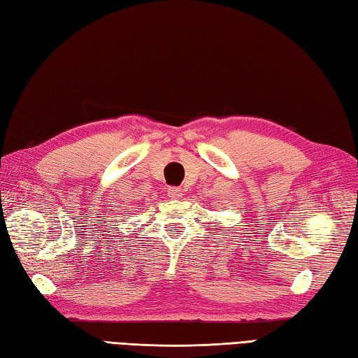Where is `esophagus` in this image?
Here are the masks:
<instances>
[{
	"label": "esophagus",
	"mask_w": 358,
	"mask_h": 358,
	"mask_svg": "<svg viewBox=\"0 0 358 358\" xmlns=\"http://www.w3.org/2000/svg\"><path fill=\"white\" fill-rule=\"evenodd\" d=\"M168 195L172 199H180L182 196V190L180 187H169L168 189Z\"/></svg>",
	"instance_id": "1"
}]
</instances>
